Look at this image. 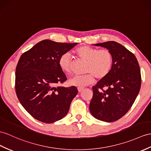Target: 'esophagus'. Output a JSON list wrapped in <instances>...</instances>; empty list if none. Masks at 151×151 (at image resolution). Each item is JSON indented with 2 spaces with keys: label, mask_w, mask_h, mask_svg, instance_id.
<instances>
[{
  "label": "esophagus",
  "mask_w": 151,
  "mask_h": 151,
  "mask_svg": "<svg viewBox=\"0 0 151 151\" xmlns=\"http://www.w3.org/2000/svg\"><path fill=\"white\" fill-rule=\"evenodd\" d=\"M78 91H79V92H81V91L84 90V88H78Z\"/></svg>",
  "instance_id": "34e87169"
}]
</instances>
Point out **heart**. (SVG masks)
I'll return each mask as SVG.
<instances>
[{
  "mask_svg": "<svg viewBox=\"0 0 151 151\" xmlns=\"http://www.w3.org/2000/svg\"><path fill=\"white\" fill-rule=\"evenodd\" d=\"M75 53L80 59L86 61L85 72L83 76H75L69 80L72 86L83 88L92 84L95 77L101 79L105 78L111 71L113 56L108 49L99 50L97 48L83 45L77 48ZM71 58L69 53H64L59 59V66L64 72L70 73L72 72Z\"/></svg>",
  "mask_w": 151,
  "mask_h": 151,
  "instance_id": "b5f03b06",
  "label": "heart"
}]
</instances>
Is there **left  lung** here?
Segmentation results:
<instances>
[{
  "instance_id": "8db88e82",
  "label": "left lung",
  "mask_w": 151,
  "mask_h": 151,
  "mask_svg": "<svg viewBox=\"0 0 151 151\" xmlns=\"http://www.w3.org/2000/svg\"><path fill=\"white\" fill-rule=\"evenodd\" d=\"M93 45L111 51L113 63L108 74L93 86L90 111L99 120L115 122L126 115L138 96L142 82L139 66L134 55L116 42Z\"/></svg>"
}]
</instances>
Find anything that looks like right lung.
I'll list each match as a JSON object with an SVG mask.
<instances>
[{"label":"right lung","mask_w":151,"mask_h":151,"mask_svg":"<svg viewBox=\"0 0 151 151\" xmlns=\"http://www.w3.org/2000/svg\"><path fill=\"white\" fill-rule=\"evenodd\" d=\"M77 44L44 40L24 52L18 62L17 97L24 109L40 122L50 124L63 119L78 93L75 86H54L67 80L59 59Z\"/></svg>","instance_id":"obj_1"}]
</instances>
